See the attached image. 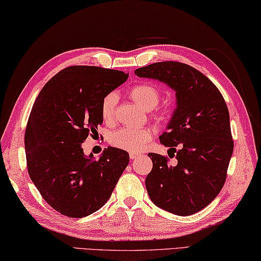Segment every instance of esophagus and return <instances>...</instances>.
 <instances>
[{"label": "esophagus", "instance_id": "1", "mask_svg": "<svg viewBox=\"0 0 261 261\" xmlns=\"http://www.w3.org/2000/svg\"><path fill=\"white\" fill-rule=\"evenodd\" d=\"M129 155H130L131 159H136V158H138V156H139L140 154H139L138 152H134V151H132V152L129 153Z\"/></svg>", "mask_w": 261, "mask_h": 261}]
</instances>
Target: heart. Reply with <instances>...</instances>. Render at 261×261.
Here are the masks:
<instances>
[{
	"instance_id": "heart-1",
	"label": "heart",
	"mask_w": 261,
	"mask_h": 261,
	"mask_svg": "<svg viewBox=\"0 0 261 261\" xmlns=\"http://www.w3.org/2000/svg\"><path fill=\"white\" fill-rule=\"evenodd\" d=\"M129 96L144 110L150 111L158 106L160 92L151 84H139L130 88ZM117 96L115 93L107 94L101 102V117L105 122H111ZM153 132L148 127H122L110 136V143L114 146L126 151H139L150 142Z\"/></svg>"
}]
</instances>
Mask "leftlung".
<instances>
[{
    "label": "left lung",
    "instance_id": "left-lung-1",
    "mask_svg": "<svg viewBox=\"0 0 261 261\" xmlns=\"http://www.w3.org/2000/svg\"><path fill=\"white\" fill-rule=\"evenodd\" d=\"M135 74L175 92L176 108L159 139L169 147L168 155L176 153L177 163L169 165L166 156L148 153L153 167L145 186L156 206L189 216L205 208L225 182L233 151L226 103L217 87L189 65L161 61Z\"/></svg>",
    "mask_w": 261,
    "mask_h": 261
}]
</instances>
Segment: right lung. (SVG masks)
Segmentation results:
<instances>
[{
  "mask_svg": "<svg viewBox=\"0 0 261 261\" xmlns=\"http://www.w3.org/2000/svg\"><path fill=\"white\" fill-rule=\"evenodd\" d=\"M127 74L95 66H71L40 90L29 117L24 145L36 188L58 213L81 218L106 204L129 164V153L105 148L98 159L81 144L96 134L101 102Z\"/></svg>",
  "mask_w": 261,
  "mask_h": 261,
  "instance_id": "right-lung-1",
  "label": "right lung"
}]
</instances>
